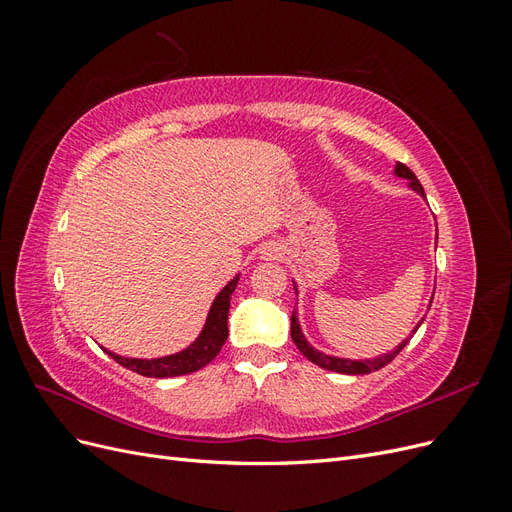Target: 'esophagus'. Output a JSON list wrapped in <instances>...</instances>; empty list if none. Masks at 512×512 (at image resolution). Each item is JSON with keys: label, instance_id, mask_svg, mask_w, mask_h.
<instances>
[{"label": "esophagus", "instance_id": "esophagus-1", "mask_svg": "<svg viewBox=\"0 0 512 512\" xmlns=\"http://www.w3.org/2000/svg\"><path fill=\"white\" fill-rule=\"evenodd\" d=\"M275 252H277V250H273V247H269V250H267V252H265V254H267V256H269V258H273V256H275Z\"/></svg>", "mask_w": 512, "mask_h": 512}]
</instances>
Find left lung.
Masks as SVG:
<instances>
[{
  "instance_id": "obj_1",
  "label": "left lung",
  "mask_w": 512,
  "mask_h": 512,
  "mask_svg": "<svg viewBox=\"0 0 512 512\" xmlns=\"http://www.w3.org/2000/svg\"><path fill=\"white\" fill-rule=\"evenodd\" d=\"M395 173L399 175V177H404V179H410V185L412 188L418 192V194H423L425 196V190H423V185H421V181L416 179V175L412 173V170L406 166V164H397L395 166ZM433 301V299H431ZM418 327H421V322H418ZM416 327V329H418ZM416 329L412 331V333H416ZM290 335H292V342H294V346H297L305 356H307V361H312L314 365H318V367H322V369H329V371H337V374H350V376H361V374H371V371H376V369H382L384 365H389L395 356L406 348V344L408 342H404V344H399L393 352H389V354H384V356H378V359H374V361H348V359H335V356H329V354H322V352H318V350H314L312 346H309L307 342H305V337H303V333H301V329H299V322H297V316H294V312H292V318H290Z\"/></svg>"
}]
</instances>
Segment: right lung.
I'll use <instances>...</instances> for the list:
<instances>
[{
  "label": "right lung",
  "instance_id": "right-lung-1",
  "mask_svg": "<svg viewBox=\"0 0 512 512\" xmlns=\"http://www.w3.org/2000/svg\"><path fill=\"white\" fill-rule=\"evenodd\" d=\"M239 277L230 280L224 290L215 297L207 324L203 333L198 335L196 342L185 348L177 354L162 356V359H126V356H119L115 352H108V356L123 365L126 369L136 371V374L147 376V378H173V376H183V374H192V371H198L200 367H205L211 363L218 352L222 350L226 337H228V309H230V294L235 292Z\"/></svg>",
  "mask_w": 512,
  "mask_h": 512
}]
</instances>
